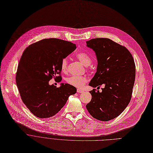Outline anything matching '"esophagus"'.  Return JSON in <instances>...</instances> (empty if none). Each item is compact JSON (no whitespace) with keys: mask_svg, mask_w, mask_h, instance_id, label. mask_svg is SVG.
Returning a JSON list of instances; mask_svg holds the SVG:
<instances>
[{"mask_svg":"<svg viewBox=\"0 0 153 153\" xmlns=\"http://www.w3.org/2000/svg\"><path fill=\"white\" fill-rule=\"evenodd\" d=\"M77 92L79 93H79H80V94H81V93H82V92H83V90H82V89L78 88V89H77Z\"/></svg>","mask_w":153,"mask_h":153,"instance_id":"obj_1","label":"esophagus"}]
</instances>
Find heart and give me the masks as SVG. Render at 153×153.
Returning <instances> with one entry per match:
<instances>
[{"instance_id":"1","label":"heart","mask_w":153,"mask_h":153,"mask_svg":"<svg viewBox=\"0 0 153 153\" xmlns=\"http://www.w3.org/2000/svg\"><path fill=\"white\" fill-rule=\"evenodd\" d=\"M76 58L82 63L84 66L88 67L91 66V56L85 52L81 51L76 53ZM68 60L67 58H63L61 62V69L63 72H66L68 71ZM66 81L68 84L76 87H82L87 81V79L85 76H71L68 77L66 79Z\"/></svg>"}]
</instances>
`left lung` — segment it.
I'll return each mask as SVG.
<instances>
[{"mask_svg":"<svg viewBox=\"0 0 153 153\" xmlns=\"http://www.w3.org/2000/svg\"><path fill=\"white\" fill-rule=\"evenodd\" d=\"M86 43L98 59L97 72L89 85L100 88L105 85L102 92L95 88L90 91L91 100L86 108L94 118L108 121L120 115L130 102L136 76L134 61L125 46L109 39H93Z\"/></svg>","mask_w":153,"mask_h":153,"instance_id":"left-lung-1","label":"left lung"}]
</instances>
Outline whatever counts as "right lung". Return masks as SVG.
Listing matches in <instances>:
<instances>
[{
	"label": "right lung",
	"mask_w": 153,
	"mask_h": 153,
	"mask_svg": "<svg viewBox=\"0 0 153 153\" xmlns=\"http://www.w3.org/2000/svg\"><path fill=\"white\" fill-rule=\"evenodd\" d=\"M76 48L70 42L51 38L31 44L23 52L16 80L23 102L36 116H54L69 97L76 94V88L70 84H62L60 87L49 84L52 78L62 79V59Z\"/></svg>",
	"instance_id": "right-lung-1"
}]
</instances>
